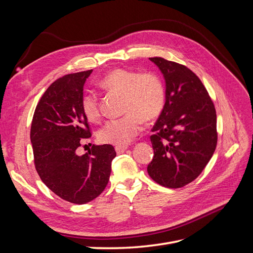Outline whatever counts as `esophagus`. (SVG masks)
<instances>
[{
  "mask_svg": "<svg viewBox=\"0 0 253 253\" xmlns=\"http://www.w3.org/2000/svg\"><path fill=\"white\" fill-rule=\"evenodd\" d=\"M126 149V145H117V147H115V151H116L117 154H121V153H124Z\"/></svg>",
  "mask_w": 253,
  "mask_h": 253,
  "instance_id": "1",
  "label": "esophagus"
}]
</instances>
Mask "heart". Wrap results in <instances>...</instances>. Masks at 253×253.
I'll return each instance as SVG.
<instances>
[{"instance_id":"1","label":"heart","mask_w":253,"mask_h":253,"mask_svg":"<svg viewBox=\"0 0 253 253\" xmlns=\"http://www.w3.org/2000/svg\"><path fill=\"white\" fill-rule=\"evenodd\" d=\"M102 88L124 95V117L106 121L99 129L102 142L125 145L140 132L142 121H151L162 114L166 104V87L163 79L155 73L116 68L101 80ZM82 111L87 120L100 118L99 97L88 91L82 98Z\"/></svg>"}]
</instances>
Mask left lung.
I'll return each mask as SVG.
<instances>
[{"mask_svg": "<svg viewBox=\"0 0 253 253\" xmlns=\"http://www.w3.org/2000/svg\"><path fill=\"white\" fill-rule=\"evenodd\" d=\"M166 80V104L150 137L154 157L151 178L177 189L198 177L217 143L216 112L201 79L187 66L150 58Z\"/></svg>", "mask_w": 253, "mask_h": 253, "instance_id": "obj_1", "label": "left lung"}]
</instances>
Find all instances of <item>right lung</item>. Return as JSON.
Instances as JSON below:
<instances>
[{
  "instance_id": "obj_1",
  "label": "right lung",
  "mask_w": 253,
  "mask_h": 253,
  "mask_svg": "<svg viewBox=\"0 0 253 253\" xmlns=\"http://www.w3.org/2000/svg\"><path fill=\"white\" fill-rule=\"evenodd\" d=\"M93 70L63 76L52 82L37 104L30 128L36 170L41 180L64 201L83 205L108 185L113 145H95L79 155L91 136L82 111L83 85Z\"/></svg>"
}]
</instances>
